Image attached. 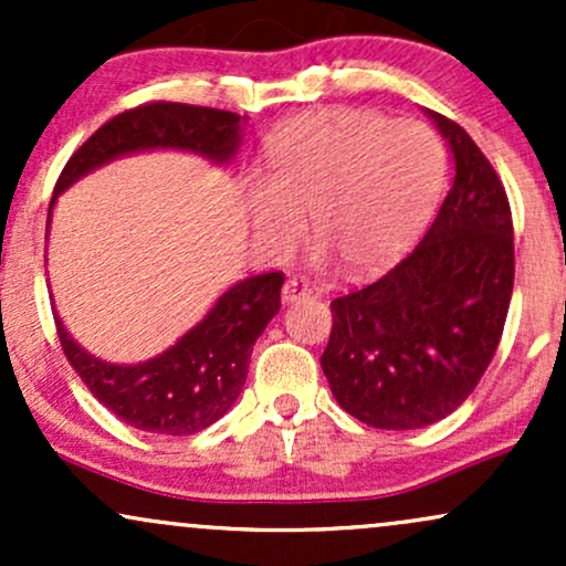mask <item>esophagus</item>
<instances>
[{
	"mask_svg": "<svg viewBox=\"0 0 566 566\" xmlns=\"http://www.w3.org/2000/svg\"><path fill=\"white\" fill-rule=\"evenodd\" d=\"M303 297H319V290L311 287L305 279H290V282L282 287L284 303H297V301H303Z\"/></svg>",
	"mask_w": 566,
	"mask_h": 566,
	"instance_id": "esophagus-1",
	"label": "esophagus"
}]
</instances>
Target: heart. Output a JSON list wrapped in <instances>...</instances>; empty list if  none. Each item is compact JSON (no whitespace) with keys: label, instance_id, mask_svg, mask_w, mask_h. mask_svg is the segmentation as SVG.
Here are the masks:
<instances>
[{"label":"heart","instance_id":"obj_1","mask_svg":"<svg viewBox=\"0 0 566 566\" xmlns=\"http://www.w3.org/2000/svg\"><path fill=\"white\" fill-rule=\"evenodd\" d=\"M269 175L244 180V210L271 255L284 258L305 231L316 258L337 255L373 271L405 250L437 205L444 151L420 122H388L361 108H324L279 127L265 146Z\"/></svg>","mask_w":566,"mask_h":566}]
</instances>
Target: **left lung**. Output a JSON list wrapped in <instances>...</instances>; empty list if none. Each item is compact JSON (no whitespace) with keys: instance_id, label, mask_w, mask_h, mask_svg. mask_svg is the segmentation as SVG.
Here are the masks:
<instances>
[{"instance_id":"left-lung-1","label":"left lung","mask_w":566,"mask_h":566,"mask_svg":"<svg viewBox=\"0 0 566 566\" xmlns=\"http://www.w3.org/2000/svg\"><path fill=\"white\" fill-rule=\"evenodd\" d=\"M454 159L439 216L388 274L335 297L322 369L337 405L386 431L454 412L495 356L513 292L505 188L463 127L426 112Z\"/></svg>"}]
</instances>
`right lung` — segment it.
I'll list each match as a JSON object with an SVG mask.
<instances>
[{"instance_id": "1", "label": "right lung", "mask_w": 566, "mask_h": 566, "mask_svg": "<svg viewBox=\"0 0 566 566\" xmlns=\"http://www.w3.org/2000/svg\"><path fill=\"white\" fill-rule=\"evenodd\" d=\"M244 125L247 116L165 101L114 116L63 167L50 201L48 229L55 199L97 167L159 148L197 154L223 167L237 157ZM282 284L279 271L231 284L178 343L138 365L97 359L69 335L61 316H55L57 337L84 386L116 418L148 433L188 437L223 418L239 399L252 346L279 314Z\"/></svg>"}]
</instances>
